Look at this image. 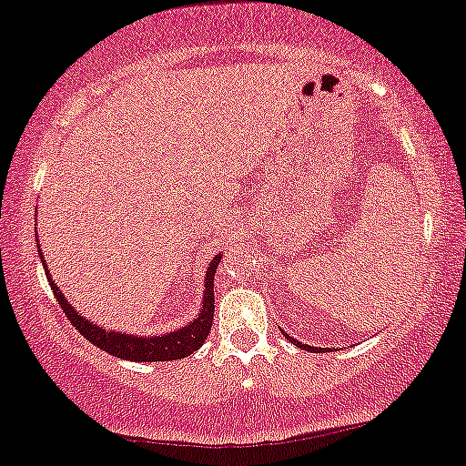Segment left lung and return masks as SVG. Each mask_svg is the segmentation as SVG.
Wrapping results in <instances>:
<instances>
[{
    "label": "left lung",
    "instance_id": "1",
    "mask_svg": "<svg viewBox=\"0 0 466 466\" xmlns=\"http://www.w3.org/2000/svg\"><path fill=\"white\" fill-rule=\"evenodd\" d=\"M284 336H287V339L290 340V343H293V345H297V347H301V350H306V351H323V347H310V345H301V343H299V340L290 339V336H289L287 332H284Z\"/></svg>",
    "mask_w": 466,
    "mask_h": 466
}]
</instances>
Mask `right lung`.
Here are the masks:
<instances>
[{"label": "right lung", "instance_id": "add662e5", "mask_svg": "<svg viewBox=\"0 0 466 466\" xmlns=\"http://www.w3.org/2000/svg\"><path fill=\"white\" fill-rule=\"evenodd\" d=\"M38 256L43 260V251L38 249ZM221 260V254L212 258V262L206 268V279H204V304L198 319L188 321L184 328L176 329V332H167L160 336H134V334H121V332H108V329L99 328L84 319L80 312L73 308L69 301L65 299L63 290L54 284L52 276H49L47 262L43 260L45 273H47L49 287L54 290L56 301H58L63 312L69 319L73 328L80 332L84 339L91 340L95 347L108 351L110 356L121 358V360H134V362H165V360H179V358H187L198 351L204 340L208 339L210 328H212V315H215V273Z\"/></svg>", "mask_w": 466, "mask_h": 466}]
</instances>
